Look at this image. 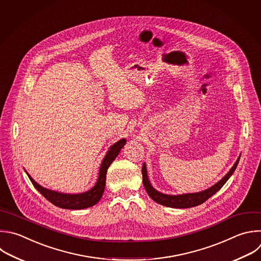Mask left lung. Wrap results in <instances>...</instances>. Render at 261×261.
I'll return each mask as SVG.
<instances>
[{
  "instance_id": "1",
  "label": "left lung",
  "mask_w": 261,
  "mask_h": 261,
  "mask_svg": "<svg viewBox=\"0 0 261 261\" xmlns=\"http://www.w3.org/2000/svg\"><path fill=\"white\" fill-rule=\"evenodd\" d=\"M239 161H240V156L237 160V162L234 163V165L232 166V168L229 170V172L220 181H218L216 185H214L210 189H208L204 192H201V193L186 194V195H179V196H169V195L159 193L151 187V185L148 181L146 168H145L144 164H143L142 170H141L142 171V179H143L142 181H143V186H144L146 193L154 202H156L163 206L171 207V208H191V207H195V206L203 204L209 198H211L214 194H216L224 186V184L228 180V178L232 175L233 171L236 170V168L238 166Z\"/></svg>"
}]
</instances>
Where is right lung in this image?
<instances>
[{"instance_id":"obj_1","label":"right lung","mask_w":261,"mask_h":261,"mask_svg":"<svg viewBox=\"0 0 261 261\" xmlns=\"http://www.w3.org/2000/svg\"><path fill=\"white\" fill-rule=\"evenodd\" d=\"M126 140L121 139L118 142H116L108 151L107 155L105 156L100 170H99V176L97 179L96 185L94 186L93 189L90 191L79 194V195H66V194H60L58 192H53L50 190H47L40 185H38L29 174V178L31 179L32 184L34 187L37 189L38 192H40L49 202H51L53 205L63 208V209H72V210H77V209H85L91 206H94L99 202L101 199L105 188H106V179H107V172L113 161L118 156L120 150L122 147L125 145Z\"/></svg>"}]
</instances>
